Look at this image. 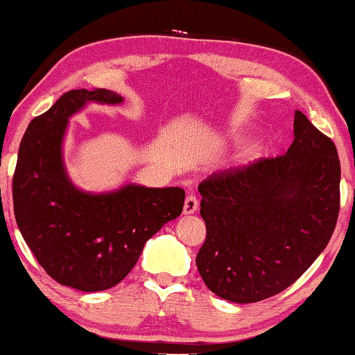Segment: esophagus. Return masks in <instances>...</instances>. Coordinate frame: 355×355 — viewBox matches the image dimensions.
Returning <instances> with one entry per match:
<instances>
[{
    "instance_id": "1",
    "label": "esophagus",
    "mask_w": 355,
    "mask_h": 355,
    "mask_svg": "<svg viewBox=\"0 0 355 355\" xmlns=\"http://www.w3.org/2000/svg\"><path fill=\"white\" fill-rule=\"evenodd\" d=\"M198 208V200L197 197L193 196V193H189L186 197V202H184V213L186 215H192V213H196Z\"/></svg>"
}]
</instances>
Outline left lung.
I'll return each mask as SVG.
<instances>
[{"label":"left lung","instance_id":"obj_1","mask_svg":"<svg viewBox=\"0 0 355 355\" xmlns=\"http://www.w3.org/2000/svg\"><path fill=\"white\" fill-rule=\"evenodd\" d=\"M339 182L336 145L300 111L284 155L202 181L207 237L196 263L207 288L237 304L259 302L289 288L331 239Z\"/></svg>","mask_w":355,"mask_h":355}]
</instances>
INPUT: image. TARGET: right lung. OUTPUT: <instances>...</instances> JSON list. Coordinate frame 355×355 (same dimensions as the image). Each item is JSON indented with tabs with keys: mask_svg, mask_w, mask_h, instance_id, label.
<instances>
[{
	"mask_svg": "<svg viewBox=\"0 0 355 355\" xmlns=\"http://www.w3.org/2000/svg\"><path fill=\"white\" fill-rule=\"evenodd\" d=\"M90 101L118 105L106 89L69 90L33 118L21 140L12 178L14 216L43 270L62 286L95 293L113 288L137 263L145 242L181 215V187L128 184L87 193L67 178L62 139L69 116Z\"/></svg>",
	"mask_w": 355,
	"mask_h": 355,
	"instance_id": "1",
	"label": "right lung"
}]
</instances>
